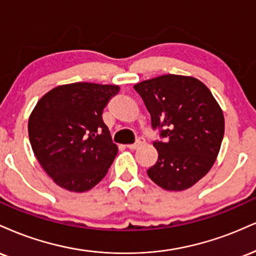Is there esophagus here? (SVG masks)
<instances>
[{
    "label": "esophagus",
    "instance_id": "1",
    "mask_svg": "<svg viewBox=\"0 0 256 256\" xmlns=\"http://www.w3.org/2000/svg\"><path fill=\"white\" fill-rule=\"evenodd\" d=\"M144 142H145V139H144V138H139V139L135 141L134 144H129V145H127V147L129 150H136L138 147L144 145Z\"/></svg>",
    "mask_w": 256,
    "mask_h": 256
}]
</instances>
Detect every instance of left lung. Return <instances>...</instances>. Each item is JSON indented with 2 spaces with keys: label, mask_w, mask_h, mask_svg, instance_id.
<instances>
[{
  "label": "left lung",
  "mask_w": 256,
  "mask_h": 256,
  "mask_svg": "<svg viewBox=\"0 0 256 256\" xmlns=\"http://www.w3.org/2000/svg\"><path fill=\"white\" fill-rule=\"evenodd\" d=\"M151 115L158 160L147 175L166 190H184L214 164L224 136L223 111L211 91L192 76L166 74L136 84Z\"/></svg>",
  "instance_id": "8db88e82"
}]
</instances>
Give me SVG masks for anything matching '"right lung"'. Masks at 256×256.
I'll return each mask as SVG.
<instances>
[{"instance_id":"add662e5","label":"right lung","mask_w":256,"mask_h":256,"mask_svg":"<svg viewBox=\"0 0 256 256\" xmlns=\"http://www.w3.org/2000/svg\"><path fill=\"white\" fill-rule=\"evenodd\" d=\"M118 92L116 85L74 82L55 87L36 105L28 120L30 142L60 187L81 193L106 175L117 146L102 114Z\"/></svg>"}]
</instances>
